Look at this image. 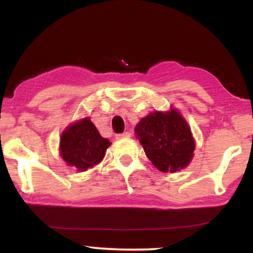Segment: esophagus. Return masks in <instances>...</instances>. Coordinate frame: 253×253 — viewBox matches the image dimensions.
Instances as JSON below:
<instances>
[{"mask_svg": "<svg viewBox=\"0 0 253 253\" xmlns=\"http://www.w3.org/2000/svg\"><path fill=\"white\" fill-rule=\"evenodd\" d=\"M131 137V133L130 132H123V133H120V134H116V139L120 140V139H126V138H130Z\"/></svg>", "mask_w": 253, "mask_h": 253, "instance_id": "esophagus-1", "label": "esophagus"}]
</instances>
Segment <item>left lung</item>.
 <instances>
[{
  "label": "left lung",
  "instance_id": "8db88e82",
  "mask_svg": "<svg viewBox=\"0 0 253 253\" xmlns=\"http://www.w3.org/2000/svg\"><path fill=\"white\" fill-rule=\"evenodd\" d=\"M134 131L148 160L160 171L176 172L191 162L195 139L188 122L174 107L167 112L150 113Z\"/></svg>",
  "mask_w": 253,
  "mask_h": 253
}]
</instances>
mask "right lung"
<instances>
[{
    "label": "right lung",
    "mask_w": 253,
    "mask_h": 253,
    "mask_svg": "<svg viewBox=\"0 0 253 253\" xmlns=\"http://www.w3.org/2000/svg\"><path fill=\"white\" fill-rule=\"evenodd\" d=\"M112 143L101 137L89 117L78 120L65 127L60 139V155L78 171H85L103 160Z\"/></svg>",
    "instance_id": "add662e5"
}]
</instances>
